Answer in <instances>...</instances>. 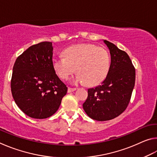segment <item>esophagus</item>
<instances>
[{
	"label": "esophagus",
	"instance_id": "obj_1",
	"mask_svg": "<svg viewBox=\"0 0 157 157\" xmlns=\"http://www.w3.org/2000/svg\"><path fill=\"white\" fill-rule=\"evenodd\" d=\"M76 89H77L76 88H71V87H69L68 89V93H71L73 91H75Z\"/></svg>",
	"mask_w": 157,
	"mask_h": 157
}]
</instances>
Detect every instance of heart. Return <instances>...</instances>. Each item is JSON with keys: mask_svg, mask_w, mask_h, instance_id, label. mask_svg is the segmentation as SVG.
<instances>
[{"mask_svg": "<svg viewBox=\"0 0 157 157\" xmlns=\"http://www.w3.org/2000/svg\"><path fill=\"white\" fill-rule=\"evenodd\" d=\"M63 57H55L52 66L62 79H67L75 71L76 80L88 86L100 84L109 70V56L105 49L89 44L68 47L63 51Z\"/></svg>", "mask_w": 157, "mask_h": 157, "instance_id": "obj_1", "label": "heart"}]
</instances>
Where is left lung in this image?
<instances>
[{
  "label": "left lung",
  "instance_id": "obj_1",
  "mask_svg": "<svg viewBox=\"0 0 157 157\" xmlns=\"http://www.w3.org/2000/svg\"><path fill=\"white\" fill-rule=\"evenodd\" d=\"M111 54L107 77L100 86L88 89L83 109L90 118L106 121L120 116L130 102L136 71L129 55L113 44L105 40Z\"/></svg>",
  "mask_w": 157,
  "mask_h": 157
}]
</instances>
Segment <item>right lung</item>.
<instances>
[{
  "instance_id": "add662e5",
  "label": "right lung",
  "mask_w": 157,
  "mask_h": 157,
  "mask_svg": "<svg viewBox=\"0 0 157 157\" xmlns=\"http://www.w3.org/2000/svg\"><path fill=\"white\" fill-rule=\"evenodd\" d=\"M52 42L34 44L17 57L13 66V98L20 109L31 118L52 116L67 93V86L52 66Z\"/></svg>"
}]
</instances>
